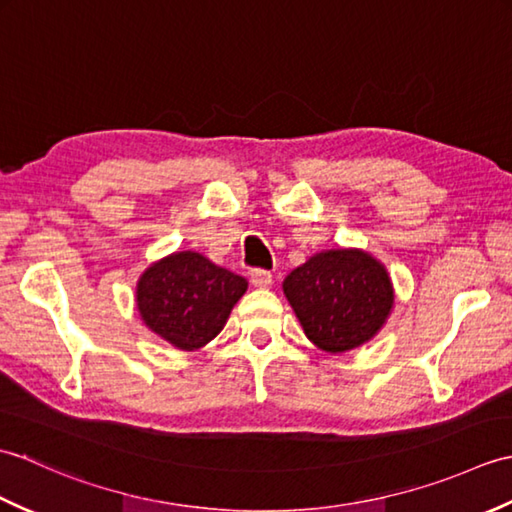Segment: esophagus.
I'll use <instances>...</instances> for the list:
<instances>
[{
  "label": "esophagus",
  "mask_w": 512,
  "mask_h": 512,
  "mask_svg": "<svg viewBox=\"0 0 512 512\" xmlns=\"http://www.w3.org/2000/svg\"><path fill=\"white\" fill-rule=\"evenodd\" d=\"M250 284H253L255 288H268L270 284H273V273L264 268L250 270Z\"/></svg>",
  "instance_id": "esophagus-1"
}]
</instances>
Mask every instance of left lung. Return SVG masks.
<instances>
[{
    "instance_id": "left-lung-1",
    "label": "left lung",
    "mask_w": 512,
    "mask_h": 512,
    "mask_svg": "<svg viewBox=\"0 0 512 512\" xmlns=\"http://www.w3.org/2000/svg\"><path fill=\"white\" fill-rule=\"evenodd\" d=\"M284 292L308 339L332 354L372 339L394 306L387 270L363 250L310 257L286 277Z\"/></svg>"
}]
</instances>
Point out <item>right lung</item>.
<instances>
[{
	"mask_svg": "<svg viewBox=\"0 0 512 512\" xmlns=\"http://www.w3.org/2000/svg\"><path fill=\"white\" fill-rule=\"evenodd\" d=\"M246 286L244 277L187 250L147 268L136 301L151 332L178 350H198L220 334Z\"/></svg>",
	"mask_w": 512,
	"mask_h": 512,
	"instance_id": "obj_1",
	"label": "right lung"
}]
</instances>
